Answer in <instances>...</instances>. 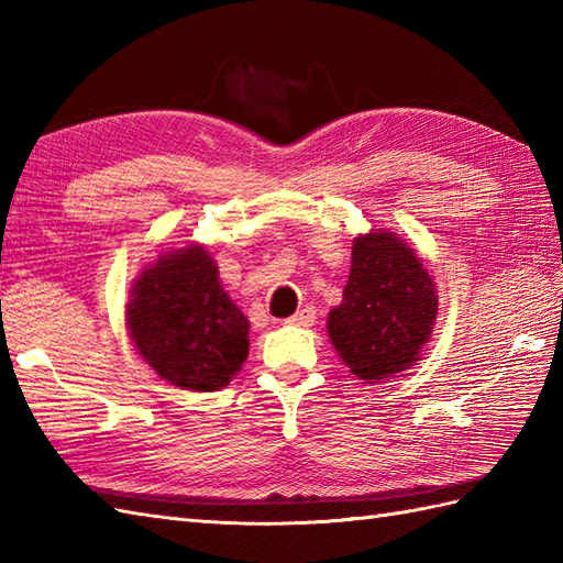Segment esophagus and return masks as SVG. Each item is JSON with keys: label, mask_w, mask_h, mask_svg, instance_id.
<instances>
[{"label": "esophagus", "mask_w": 563, "mask_h": 563, "mask_svg": "<svg viewBox=\"0 0 563 563\" xmlns=\"http://www.w3.org/2000/svg\"><path fill=\"white\" fill-rule=\"evenodd\" d=\"M287 323L290 325H313L316 323V309L313 307H305V309H299L295 316H290V319H287Z\"/></svg>", "instance_id": "34e87169"}]
</instances>
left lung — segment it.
I'll use <instances>...</instances> for the list:
<instances>
[{
    "mask_svg": "<svg viewBox=\"0 0 563 563\" xmlns=\"http://www.w3.org/2000/svg\"><path fill=\"white\" fill-rule=\"evenodd\" d=\"M435 313V285L423 264L378 230L354 240L350 280L328 316V335L356 378L383 380L419 358Z\"/></svg>",
    "mask_w": 563,
    "mask_h": 563,
    "instance_id": "left-lung-1",
    "label": "left lung"
}]
</instances>
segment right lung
Masks as SVG:
<instances>
[{
    "label": "right lung",
    "mask_w": 563,
    "mask_h": 563,
    "mask_svg": "<svg viewBox=\"0 0 563 563\" xmlns=\"http://www.w3.org/2000/svg\"><path fill=\"white\" fill-rule=\"evenodd\" d=\"M128 330L158 376L185 390L225 387L247 358L250 321L205 247L158 258L133 285Z\"/></svg>",
    "instance_id": "add662e5"
}]
</instances>
